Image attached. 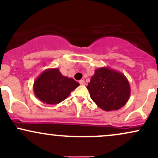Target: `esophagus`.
Masks as SVG:
<instances>
[{
	"label": "esophagus",
	"mask_w": 158,
	"mask_h": 158,
	"mask_svg": "<svg viewBox=\"0 0 158 158\" xmlns=\"http://www.w3.org/2000/svg\"><path fill=\"white\" fill-rule=\"evenodd\" d=\"M79 84L81 85H85V80H80V81H79Z\"/></svg>",
	"instance_id": "esophagus-1"
}]
</instances>
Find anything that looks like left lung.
<instances>
[{"label":"left lung","instance_id":"8db88e82","mask_svg":"<svg viewBox=\"0 0 158 158\" xmlns=\"http://www.w3.org/2000/svg\"><path fill=\"white\" fill-rule=\"evenodd\" d=\"M87 88L92 100L106 111L122 108L131 94L129 82L124 74L108 67L96 69Z\"/></svg>","mask_w":158,"mask_h":158}]
</instances>
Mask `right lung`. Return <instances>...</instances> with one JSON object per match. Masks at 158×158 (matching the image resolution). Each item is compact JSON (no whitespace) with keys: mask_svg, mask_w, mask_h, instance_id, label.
I'll return each instance as SVG.
<instances>
[{"mask_svg":"<svg viewBox=\"0 0 158 158\" xmlns=\"http://www.w3.org/2000/svg\"><path fill=\"white\" fill-rule=\"evenodd\" d=\"M79 84L72 78L64 77L58 68L44 70L34 81L35 97L49 105L59 104L70 95Z\"/></svg>","mask_w":158,"mask_h":158,"instance_id":"add662e5","label":"right lung"}]
</instances>
